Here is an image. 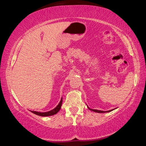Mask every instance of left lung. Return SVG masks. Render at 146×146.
Returning <instances> with one entry per match:
<instances>
[{
    "instance_id": "obj_1",
    "label": "left lung",
    "mask_w": 146,
    "mask_h": 146,
    "mask_svg": "<svg viewBox=\"0 0 146 146\" xmlns=\"http://www.w3.org/2000/svg\"><path fill=\"white\" fill-rule=\"evenodd\" d=\"M88 108L89 110H90L91 111H95V112H97V113H107V112H110V111H112L113 110H109V111H100V110H92V109H90V108L88 107Z\"/></svg>"
}]
</instances>
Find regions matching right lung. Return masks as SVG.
Segmentation results:
<instances>
[{"instance_id": "right-lung-1", "label": "right lung", "mask_w": 146, "mask_h": 146, "mask_svg": "<svg viewBox=\"0 0 146 146\" xmlns=\"http://www.w3.org/2000/svg\"><path fill=\"white\" fill-rule=\"evenodd\" d=\"M62 103V98H61V100L60 101V102H59V104H58V106H56L55 108H54L53 110L49 111H48V112H37V111H31V112H32L33 113H34V114H35L36 115L41 116V117H48V116H51V115H55L59 111V110H60Z\"/></svg>"}]
</instances>
